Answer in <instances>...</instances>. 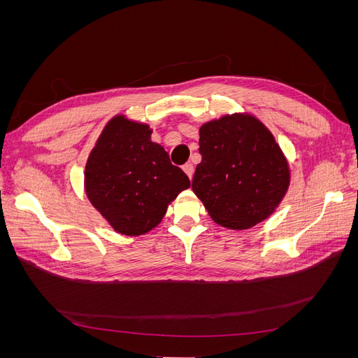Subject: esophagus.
Instances as JSON below:
<instances>
[{"instance_id":"obj_1","label":"esophagus","mask_w":358,"mask_h":358,"mask_svg":"<svg viewBox=\"0 0 358 358\" xmlns=\"http://www.w3.org/2000/svg\"><path fill=\"white\" fill-rule=\"evenodd\" d=\"M183 171L187 173V176H188L189 179L192 178V175H194V166L191 164V162H188V164L183 166Z\"/></svg>"}]
</instances>
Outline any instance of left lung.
Returning a JSON list of instances; mask_svg holds the SVG:
<instances>
[{"mask_svg":"<svg viewBox=\"0 0 358 358\" xmlns=\"http://www.w3.org/2000/svg\"><path fill=\"white\" fill-rule=\"evenodd\" d=\"M201 162L192 191L210 218L231 230L267 220L285 197L289 166L270 129L249 113L225 115L200 127Z\"/></svg>","mask_w":358,"mask_h":358,"instance_id":"left-lung-1","label":"left lung"}]
</instances>
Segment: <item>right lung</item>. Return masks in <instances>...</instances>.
<instances>
[{
    "label": "right lung",
    "mask_w": 358,
    "mask_h": 358,
    "mask_svg": "<svg viewBox=\"0 0 358 358\" xmlns=\"http://www.w3.org/2000/svg\"><path fill=\"white\" fill-rule=\"evenodd\" d=\"M152 129L125 115L106 124L86 161L85 192L112 229L146 234L162 221L169 204L191 182L170 162Z\"/></svg>",
    "instance_id": "obj_1"
}]
</instances>
